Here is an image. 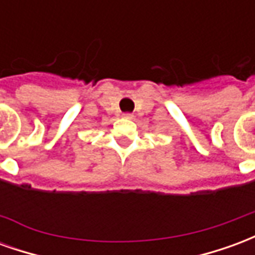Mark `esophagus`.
Instances as JSON below:
<instances>
[{
    "instance_id": "34e87169",
    "label": "esophagus",
    "mask_w": 255,
    "mask_h": 255,
    "mask_svg": "<svg viewBox=\"0 0 255 255\" xmlns=\"http://www.w3.org/2000/svg\"><path fill=\"white\" fill-rule=\"evenodd\" d=\"M123 119H126V120H132L133 115L132 113H124V115H123Z\"/></svg>"
}]
</instances>
